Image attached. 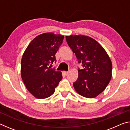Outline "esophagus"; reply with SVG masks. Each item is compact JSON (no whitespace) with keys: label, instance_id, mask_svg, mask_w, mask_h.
Masks as SVG:
<instances>
[{"label":"esophagus","instance_id":"1","mask_svg":"<svg viewBox=\"0 0 130 130\" xmlns=\"http://www.w3.org/2000/svg\"><path fill=\"white\" fill-rule=\"evenodd\" d=\"M69 73V71H68V72H63V73H64V74H65V76H67Z\"/></svg>","mask_w":130,"mask_h":130}]
</instances>
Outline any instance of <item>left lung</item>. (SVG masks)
<instances>
[{
	"label": "left lung",
	"mask_w": 130,
	"mask_h": 130,
	"mask_svg": "<svg viewBox=\"0 0 130 130\" xmlns=\"http://www.w3.org/2000/svg\"><path fill=\"white\" fill-rule=\"evenodd\" d=\"M67 43L75 53L83 69H78L76 91L87 98H94L104 91L112 77V65L108 55L94 39L83 35L66 36Z\"/></svg>",
	"instance_id": "left-lung-1"
}]
</instances>
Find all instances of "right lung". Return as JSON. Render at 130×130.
Segmentation results:
<instances>
[{
    "label": "right lung",
    "instance_id": "add662e5",
    "mask_svg": "<svg viewBox=\"0 0 130 130\" xmlns=\"http://www.w3.org/2000/svg\"><path fill=\"white\" fill-rule=\"evenodd\" d=\"M64 37L46 32L28 45L21 60V77L27 89L37 99L49 98L62 80L61 72L49 67L56 62L55 54Z\"/></svg>",
    "mask_w": 130,
    "mask_h": 130
}]
</instances>
